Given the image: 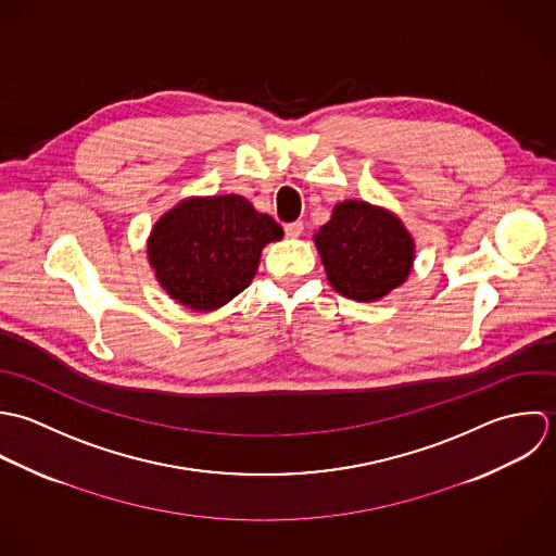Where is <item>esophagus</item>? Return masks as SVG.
Instances as JSON below:
<instances>
[{"label": "esophagus", "mask_w": 556, "mask_h": 556, "mask_svg": "<svg viewBox=\"0 0 556 556\" xmlns=\"http://www.w3.org/2000/svg\"><path fill=\"white\" fill-rule=\"evenodd\" d=\"M283 231H286L288 238H299V236L303 233V223H286V225H283Z\"/></svg>", "instance_id": "34e87169"}]
</instances>
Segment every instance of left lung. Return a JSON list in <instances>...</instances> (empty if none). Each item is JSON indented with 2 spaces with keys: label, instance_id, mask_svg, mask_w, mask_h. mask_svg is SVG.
Instances as JSON below:
<instances>
[{
  "label": "left lung",
  "instance_id": "1",
  "mask_svg": "<svg viewBox=\"0 0 556 556\" xmlns=\"http://www.w3.org/2000/svg\"><path fill=\"white\" fill-rule=\"evenodd\" d=\"M316 247L334 290L363 303L402 286L415 257L402 222L365 202L337 204L316 233Z\"/></svg>",
  "mask_w": 556,
  "mask_h": 556
}]
</instances>
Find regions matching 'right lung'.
<instances>
[{
  "mask_svg": "<svg viewBox=\"0 0 556 556\" xmlns=\"http://www.w3.org/2000/svg\"><path fill=\"white\" fill-rule=\"evenodd\" d=\"M281 236L279 223L240 195L198 198L159 219L148 255L172 299L211 312L251 283L264 244Z\"/></svg>",
  "mask_w": 556,
  "mask_h": 556,
  "instance_id": "1",
  "label": "right lung"
}]
</instances>
